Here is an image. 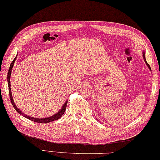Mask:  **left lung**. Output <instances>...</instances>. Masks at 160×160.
<instances>
[{
  "label": "left lung",
  "instance_id": "left-lung-1",
  "mask_svg": "<svg viewBox=\"0 0 160 160\" xmlns=\"http://www.w3.org/2000/svg\"><path fill=\"white\" fill-rule=\"evenodd\" d=\"M143 57H144V61H145V62H146V64H147V66L148 67V68H149V69H150L151 71V67H150V65H149V64L147 63V60H146V58H145V56H144V53H143Z\"/></svg>",
  "mask_w": 160,
  "mask_h": 160
}]
</instances>
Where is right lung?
<instances>
[{"label":"right lung","mask_w":160,"mask_h":160,"mask_svg":"<svg viewBox=\"0 0 160 160\" xmlns=\"http://www.w3.org/2000/svg\"><path fill=\"white\" fill-rule=\"evenodd\" d=\"M16 57L14 59H13V60L12 62L11 63V65H10L9 67V71H8V87H9V98H10V100H11V102H12V104L13 105V108H15V110L18 112V113H20V115H22V116H24L26 118L29 119V120H32V121H33L35 122H38V123H42V124H47V123H49V122H53V121H55V120H58V119H60L61 117L62 116V115L64 113V111H65L66 110V107H67V102H68L67 101L65 103H64V104L63 105L62 108H61V110L58 112V113L56 114H55L54 115H53V116H51L49 118H32V117H30L29 116V115H25L22 112L20 111L18 108L16 107L15 103L13 102V98H12V93H11V88H10V87H11V85H10V76H11V73H12V69L13 68V63H14L15 60H16Z\"/></svg>","instance_id":"add662e5"}]
</instances>
